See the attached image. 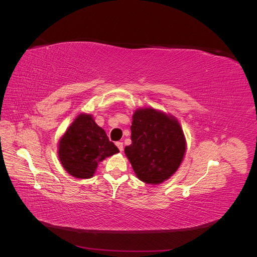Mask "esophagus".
Returning a JSON list of instances; mask_svg holds the SVG:
<instances>
[{"label":"esophagus","mask_w":257,"mask_h":257,"mask_svg":"<svg viewBox=\"0 0 257 257\" xmlns=\"http://www.w3.org/2000/svg\"><path fill=\"white\" fill-rule=\"evenodd\" d=\"M115 145H116V147H118V149L120 150V152H122V151H123V143L118 142Z\"/></svg>","instance_id":"esophagus-1"}]
</instances>
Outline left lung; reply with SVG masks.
<instances>
[{"label":"left lung","instance_id":"8db88e82","mask_svg":"<svg viewBox=\"0 0 257 257\" xmlns=\"http://www.w3.org/2000/svg\"><path fill=\"white\" fill-rule=\"evenodd\" d=\"M131 132L132 144L124 152L137 178L152 185L168 180L180 167L186 151L179 121L164 111L143 107L133 113Z\"/></svg>","mask_w":257,"mask_h":257}]
</instances>
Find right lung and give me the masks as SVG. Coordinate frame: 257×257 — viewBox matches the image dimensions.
<instances>
[{"mask_svg":"<svg viewBox=\"0 0 257 257\" xmlns=\"http://www.w3.org/2000/svg\"><path fill=\"white\" fill-rule=\"evenodd\" d=\"M119 149L109 142L105 131L98 126L92 114L76 116L60 138L58 157L66 172L78 179L94 176L98 163L118 153Z\"/></svg>","mask_w":257,"mask_h":257,"instance_id":"obj_1","label":"right lung"}]
</instances>
